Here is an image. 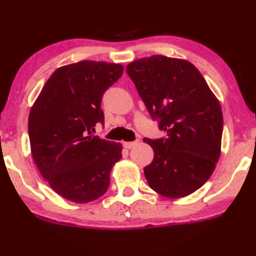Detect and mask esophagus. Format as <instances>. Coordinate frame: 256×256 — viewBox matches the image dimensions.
Returning <instances> with one entry per match:
<instances>
[{"label": "esophagus", "instance_id": "1", "mask_svg": "<svg viewBox=\"0 0 256 256\" xmlns=\"http://www.w3.org/2000/svg\"><path fill=\"white\" fill-rule=\"evenodd\" d=\"M136 144V142H123V146L125 147V148H132L133 146H134Z\"/></svg>", "mask_w": 256, "mask_h": 256}]
</instances>
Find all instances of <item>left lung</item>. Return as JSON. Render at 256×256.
Here are the masks:
<instances>
[{"mask_svg":"<svg viewBox=\"0 0 256 256\" xmlns=\"http://www.w3.org/2000/svg\"><path fill=\"white\" fill-rule=\"evenodd\" d=\"M164 138L144 139L154 159L144 168L154 192L169 198L188 196L208 181L220 156L222 112L219 100L192 62L164 56L126 66Z\"/></svg>","mask_w":256,"mask_h":256,"instance_id":"left-lung-1","label":"left lung"}]
</instances>
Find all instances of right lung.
Here are the masks:
<instances>
[{"instance_id":"add662e5","label":"right lung","mask_w":256,"mask_h":256,"mask_svg":"<svg viewBox=\"0 0 256 256\" xmlns=\"http://www.w3.org/2000/svg\"><path fill=\"white\" fill-rule=\"evenodd\" d=\"M118 64L84 60L60 67L28 114L31 154L42 178L61 197L88 203L106 192L120 144L94 136L104 123L103 94L123 74Z\"/></svg>"}]
</instances>
